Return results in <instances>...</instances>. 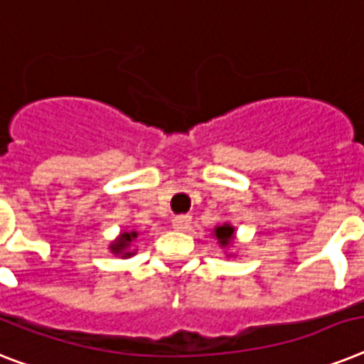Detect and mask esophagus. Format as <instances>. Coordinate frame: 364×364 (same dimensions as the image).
<instances>
[{
	"instance_id": "34e87169",
	"label": "esophagus",
	"mask_w": 364,
	"mask_h": 364,
	"mask_svg": "<svg viewBox=\"0 0 364 364\" xmlns=\"http://www.w3.org/2000/svg\"><path fill=\"white\" fill-rule=\"evenodd\" d=\"M172 226L176 230H181V232H185V230L191 228V217H188V215H179V217H176L172 220Z\"/></svg>"
}]
</instances>
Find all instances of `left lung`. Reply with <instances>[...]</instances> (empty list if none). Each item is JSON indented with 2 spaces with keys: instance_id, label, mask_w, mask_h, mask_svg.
<instances>
[{
  "instance_id": "left-lung-1",
  "label": "left lung",
  "mask_w": 364,
  "mask_h": 364,
  "mask_svg": "<svg viewBox=\"0 0 364 364\" xmlns=\"http://www.w3.org/2000/svg\"><path fill=\"white\" fill-rule=\"evenodd\" d=\"M233 232H235V228H233L232 224L226 223L223 224V226H217V228L213 230V235L217 237L218 245L226 249V247H230V245L233 243Z\"/></svg>"
}]
</instances>
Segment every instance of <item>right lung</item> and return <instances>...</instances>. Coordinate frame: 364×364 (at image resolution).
<instances>
[{
    "mask_svg": "<svg viewBox=\"0 0 364 364\" xmlns=\"http://www.w3.org/2000/svg\"><path fill=\"white\" fill-rule=\"evenodd\" d=\"M138 237L136 232H121L119 237L115 239L114 243L110 245V250L115 256H121V258H131L134 250H131V245L134 243V239Z\"/></svg>",
    "mask_w": 364,
    "mask_h": 364,
    "instance_id": "right-lung-1",
    "label": "right lung"
}]
</instances>
